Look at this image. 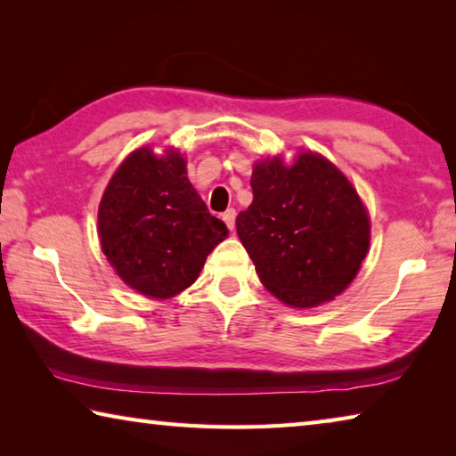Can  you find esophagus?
Masks as SVG:
<instances>
[{"mask_svg": "<svg viewBox=\"0 0 456 456\" xmlns=\"http://www.w3.org/2000/svg\"><path fill=\"white\" fill-rule=\"evenodd\" d=\"M235 209H227L225 213H223V221H225V225L233 231L235 229Z\"/></svg>", "mask_w": 456, "mask_h": 456, "instance_id": "1", "label": "esophagus"}]
</instances>
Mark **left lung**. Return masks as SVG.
Masks as SVG:
<instances>
[{
    "instance_id": "obj_1",
    "label": "left lung",
    "mask_w": 456,
    "mask_h": 456,
    "mask_svg": "<svg viewBox=\"0 0 456 456\" xmlns=\"http://www.w3.org/2000/svg\"><path fill=\"white\" fill-rule=\"evenodd\" d=\"M253 203L237 215V235L261 283L293 307L339 296L356 277L370 245V221L350 181L314 152L285 167L253 168Z\"/></svg>"
}]
</instances>
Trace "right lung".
<instances>
[{
    "mask_svg": "<svg viewBox=\"0 0 456 456\" xmlns=\"http://www.w3.org/2000/svg\"><path fill=\"white\" fill-rule=\"evenodd\" d=\"M98 235L122 281L142 296L165 299L197 280L229 229L207 211L179 152L157 157L138 149L108 183Z\"/></svg>",
    "mask_w": 456,
    "mask_h": 456,
    "instance_id": "add662e5",
    "label": "right lung"
}]
</instances>
